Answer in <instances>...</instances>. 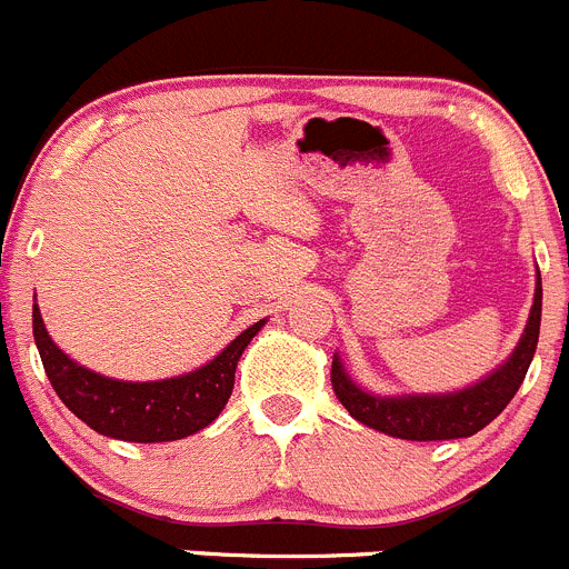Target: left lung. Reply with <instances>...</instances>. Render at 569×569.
<instances>
[{"label":"left lung","mask_w":569,"mask_h":569,"mask_svg":"<svg viewBox=\"0 0 569 569\" xmlns=\"http://www.w3.org/2000/svg\"><path fill=\"white\" fill-rule=\"evenodd\" d=\"M541 326V274L536 280L533 309L527 317V329L521 335L519 346L510 355V360L496 368L488 380L476 382L457 393H442V397H373L357 388L340 360L331 362V386L337 399L342 402L357 422L368 425L373 431H382L388 437L411 439V442H437V439H462L482 431L485 425L493 422L510 399L516 397L519 386L525 382V373L536 355Z\"/></svg>","instance_id":"1"}]
</instances>
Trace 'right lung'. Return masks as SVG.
I'll return each instance as SVG.
<instances>
[{
  "mask_svg": "<svg viewBox=\"0 0 569 569\" xmlns=\"http://www.w3.org/2000/svg\"><path fill=\"white\" fill-rule=\"evenodd\" d=\"M263 322L249 326L198 371L161 382H121L70 360L50 340L39 306H33L36 348L53 391L93 431L124 442H172L207 428L229 402L240 355Z\"/></svg>",
  "mask_w": 569,
  "mask_h": 569,
  "instance_id": "1",
  "label": "right lung"
}]
</instances>
